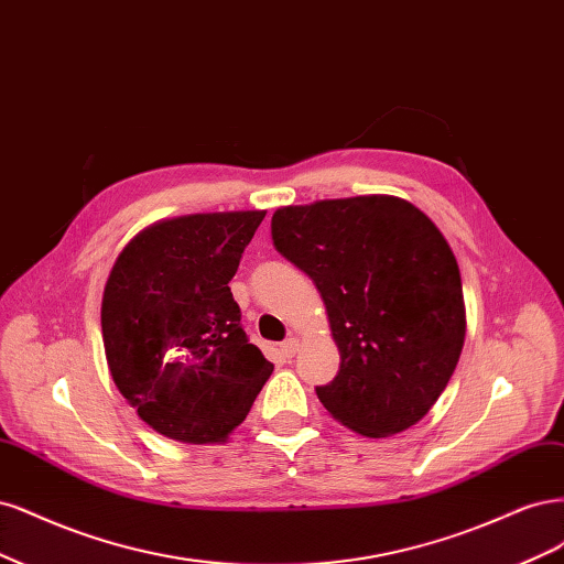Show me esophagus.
Segmentation results:
<instances>
[{
	"label": "esophagus",
	"mask_w": 564,
	"mask_h": 564,
	"mask_svg": "<svg viewBox=\"0 0 564 564\" xmlns=\"http://www.w3.org/2000/svg\"><path fill=\"white\" fill-rule=\"evenodd\" d=\"M281 351L285 358H293L297 351H300V339L297 337H288L283 344H281Z\"/></svg>",
	"instance_id": "esophagus-1"
}]
</instances>
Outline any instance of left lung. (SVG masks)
<instances>
[{"instance_id": "obj_1", "label": "left lung", "mask_w": 564, "mask_h": 564, "mask_svg": "<svg viewBox=\"0 0 564 564\" xmlns=\"http://www.w3.org/2000/svg\"><path fill=\"white\" fill-rule=\"evenodd\" d=\"M271 239L328 312L339 372L316 387L323 408L368 438L414 426L466 337L459 264L441 229L405 198L368 194L283 206Z\"/></svg>"}]
</instances>
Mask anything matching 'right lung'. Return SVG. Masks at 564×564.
<instances>
[{"label":"right lung","mask_w":564,"mask_h":564,"mask_svg":"<svg viewBox=\"0 0 564 564\" xmlns=\"http://www.w3.org/2000/svg\"><path fill=\"white\" fill-rule=\"evenodd\" d=\"M267 210L159 220L123 246L102 293L119 393L171 441L225 443L274 366L250 344L229 281Z\"/></svg>","instance_id":"right-lung-1"}]
</instances>
